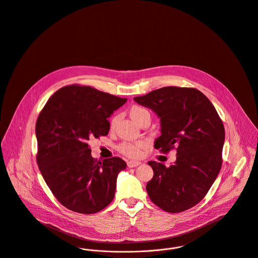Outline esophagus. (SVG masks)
I'll return each instance as SVG.
<instances>
[{"label":"esophagus","instance_id":"34e87169","mask_svg":"<svg viewBox=\"0 0 258 258\" xmlns=\"http://www.w3.org/2000/svg\"><path fill=\"white\" fill-rule=\"evenodd\" d=\"M141 162L137 161V160H130L127 162V166L129 168H133V167H137L138 165H140Z\"/></svg>","mask_w":258,"mask_h":258}]
</instances>
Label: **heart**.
<instances>
[{"label": "heart", "mask_w": 258, "mask_h": 258, "mask_svg": "<svg viewBox=\"0 0 258 258\" xmlns=\"http://www.w3.org/2000/svg\"><path fill=\"white\" fill-rule=\"evenodd\" d=\"M130 115L131 117L139 123L143 117H145L146 115H150V112L147 108L140 106V105H133L130 109ZM118 121V116L115 115L112 117V119L110 121V129H113L116 125ZM147 147V142L145 141H138L135 143H129V142H125L122 143L120 146L118 147V150L120 151L121 154H123L126 156L135 158L141 155L142 150L145 149Z\"/></svg>", "instance_id": "obj_1"}]
</instances>
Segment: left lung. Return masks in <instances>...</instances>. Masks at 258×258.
Here are the masks:
<instances>
[{
  "label": "left lung",
  "instance_id": "left-lung-1",
  "mask_svg": "<svg viewBox=\"0 0 258 258\" xmlns=\"http://www.w3.org/2000/svg\"><path fill=\"white\" fill-rule=\"evenodd\" d=\"M136 103L151 108L160 119L161 136L155 149L176 147V161H149L154 177L147 184L151 201L164 211L178 213L198 205L214 183L222 165L225 130L215 107L194 88L163 87Z\"/></svg>",
  "mask_w": 258,
  "mask_h": 258
}]
</instances>
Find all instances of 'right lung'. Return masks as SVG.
Returning a JSON list of instances; mask_svg holds the SVG:
<instances>
[{
    "instance_id": "1",
    "label": "right lung",
    "mask_w": 258,
    "mask_h": 258,
    "mask_svg": "<svg viewBox=\"0 0 258 258\" xmlns=\"http://www.w3.org/2000/svg\"><path fill=\"white\" fill-rule=\"evenodd\" d=\"M126 102L92 87L70 85L56 91L40 112L38 166L53 196L70 210L93 214L112 202L126 162L119 157L97 162L88 141L108 134L107 118Z\"/></svg>"
}]
</instances>
